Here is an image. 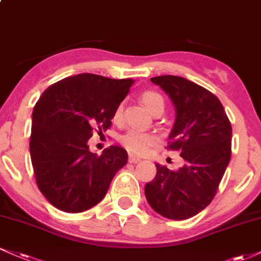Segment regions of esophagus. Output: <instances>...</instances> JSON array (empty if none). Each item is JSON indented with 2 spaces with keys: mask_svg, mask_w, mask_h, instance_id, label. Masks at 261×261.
<instances>
[{
  "mask_svg": "<svg viewBox=\"0 0 261 261\" xmlns=\"http://www.w3.org/2000/svg\"><path fill=\"white\" fill-rule=\"evenodd\" d=\"M140 161H141V158L137 157V155H135L133 153L128 154V162H130V163H139Z\"/></svg>",
  "mask_w": 261,
  "mask_h": 261,
  "instance_id": "1",
  "label": "esophagus"
}]
</instances>
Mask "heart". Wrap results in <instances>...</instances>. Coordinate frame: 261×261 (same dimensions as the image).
Here are the masks:
<instances>
[{"mask_svg":"<svg viewBox=\"0 0 261 261\" xmlns=\"http://www.w3.org/2000/svg\"><path fill=\"white\" fill-rule=\"evenodd\" d=\"M141 100L143 106L147 108L152 114L157 110H164V99L160 93L154 91H146L141 94ZM122 110L124 107L119 104L115 108L113 114L114 121H120L122 118ZM158 137L152 133H145L140 130H128L126 134L122 135L121 143L126 147L128 151L136 154H143L148 151L152 146L155 145Z\"/></svg>","mask_w":261,"mask_h":261,"instance_id":"obj_1","label":"heart"}]
</instances>
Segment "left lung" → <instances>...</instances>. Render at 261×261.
I'll return each mask as SVG.
<instances>
[{
  "mask_svg": "<svg viewBox=\"0 0 261 261\" xmlns=\"http://www.w3.org/2000/svg\"><path fill=\"white\" fill-rule=\"evenodd\" d=\"M175 107L176 118L168 149L180 152L184 166L170 170L155 164L157 174L145 195L157 214L187 220L212 201L232 153V126L223 106L203 87L179 76L151 79Z\"/></svg>",
  "mask_w": 261,
  "mask_h": 261,
  "instance_id": "1",
  "label": "left lung"
}]
</instances>
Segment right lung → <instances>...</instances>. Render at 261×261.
Masks as SVG:
<instances>
[{
  "mask_svg": "<svg viewBox=\"0 0 261 261\" xmlns=\"http://www.w3.org/2000/svg\"><path fill=\"white\" fill-rule=\"evenodd\" d=\"M134 80L81 73L54 83L33 110L31 158L41 194L56 208L83 212L103 200L113 178L127 163V152L110 146L89 151L93 130L112 126L115 108Z\"/></svg>",
  "mask_w": 261,
  "mask_h": 261,
  "instance_id": "1",
  "label": "right lung"
}]
</instances>
